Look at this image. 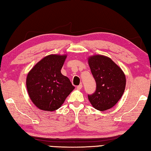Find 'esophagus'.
<instances>
[{"label":"esophagus","instance_id":"obj_1","mask_svg":"<svg viewBox=\"0 0 151 151\" xmlns=\"http://www.w3.org/2000/svg\"><path fill=\"white\" fill-rule=\"evenodd\" d=\"M76 88H77V89H78V90H80V89H81L82 88V84H81L79 86H78L77 87H76Z\"/></svg>","mask_w":151,"mask_h":151}]
</instances>
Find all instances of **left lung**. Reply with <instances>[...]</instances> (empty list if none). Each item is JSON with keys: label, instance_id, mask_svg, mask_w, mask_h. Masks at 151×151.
<instances>
[{"label": "left lung", "instance_id": "left-lung-1", "mask_svg": "<svg viewBox=\"0 0 151 151\" xmlns=\"http://www.w3.org/2000/svg\"><path fill=\"white\" fill-rule=\"evenodd\" d=\"M88 63L96 82V90L88 95L91 105L99 111L111 108L124 91L126 77L123 70L111 58L103 55L89 57Z\"/></svg>", "mask_w": 151, "mask_h": 151}]
</instances>
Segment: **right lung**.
<instances>
[{"instance_id":"obj_1","label":"right lung","mask_w":151,"mask_h":151,"mask_svg":"<svg viewBox=\"0 0 151 151\" xmlns=\"http://www.w3.org/2000/svg\"><path fill=\"white\" fill-rule=\"evenodd\" d=\"M67 55L50 54L37 62L28 73L27 88L34 105L52 111L62 106L75 87L61 73Z\"/></svg>"}]
</instances>
